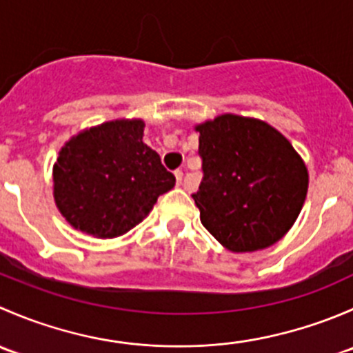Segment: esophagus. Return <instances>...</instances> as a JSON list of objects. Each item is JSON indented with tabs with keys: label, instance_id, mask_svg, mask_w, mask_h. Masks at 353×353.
<instances>
[{
	"label": "esophagus",
	"instance_id": "esophagus-1",
	"mask_svg": "<svg viewBox=\"0 0 353 353\" xmlns=\"http://www.w3.org/2000/svg\"><path fill=\"white\" fill-rule=\"evenodd\" d=\"M183 170H176V181H177V186H181V183H183Z\"/></svg>",
	"mask_w": 353,
	"mask_h": 353
}]
</instances>
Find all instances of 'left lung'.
<instances>
[{
  "label": "left lung",
  "instance_id": "obj_1",
  "mask_svg": "<svg viewBox=\"0 0 353 353\" xmlns=\"http://www.w3.org/2000/svg\"><path fill=\"white\" fill-rule=\"evenodd\" d=\"M203 179L193 194L205 229L223 248L251 252L288 232L307 194V167L265 121L222 114L198 124Z\"/></svg>",
  "mask_w": 353,
  "mask_h": 353
}]
</instances>
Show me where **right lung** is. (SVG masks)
<instances>
[{"instance_id":"obj_1","label":"right lung","mask_w":353,"mask_h":353,"mask_svg":"<svg viewBox=\"0 0 353 353\" xmlns=\"http://www.w3.org/2000/svg\"><path fill=\"white\" fill-rule=\"evenodd\" d=\"M141 119H116L66 141L52 167L54 201L70 225L101 239L126 234L176 177L143 143Z\"/></svg>"}]
</instances>
